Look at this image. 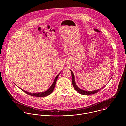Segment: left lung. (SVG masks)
<instances>
[{"mask_svg": "<svg viewBox=\"0 0 126 126\" xmlns=\"http://www.w3.org/2000/svg\"><path fill=\"white\" fill-rule=\"evenodd\" d=\"M94 30L96 32H101L100 31H99L98 29H94ZM71 72V74H72V84H73V85L74 86V88H75V89L76 90V91H77V92L80 94H83V95H89V94H94L95 93H97L98 92H99V91H100L101 89H102L105 86L102 87V88H101L100 89H98V90H94V91H86V90H82L81 89H80L79 88H78L77 85H76V82H75V76L74 75V73L73 72H72V71L70 70Z\"/></svg>", "mask_w": 126, "mask_h": 126, "instance_id": "1", "label": "left lung"}]
</instances>
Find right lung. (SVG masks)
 Listing matches in <instances>:
<instances>
[{"instance_id":"obj_1","label":"right lung","mask_w":126,"mask_h":126,"mask_svg":"<svg viewBox=\"0 0 126 126\" xmlns=\"http://www.w3.org/2000/svg\"><path fill=\"white\" fill-rule=\"evenodd\" d=\"M61 73V72H60ZM60 73L57 75L55 77V79H54V80L52 83V84L51 85V86L50 87V88L49 89H48L47 91H45V92H40V93H29L28 92H27L25 91L24 90H23V89L20 88L22 91H23L24 92H25V93H26L27 94H29V95H30L31 96H35V97H45V96H47L49 95H50V94H51V93L53 92L54 89V87H55V84H56V80H57V79L58 78V76L59 75V74H60Z\"/></svg>"}]
</instances>
